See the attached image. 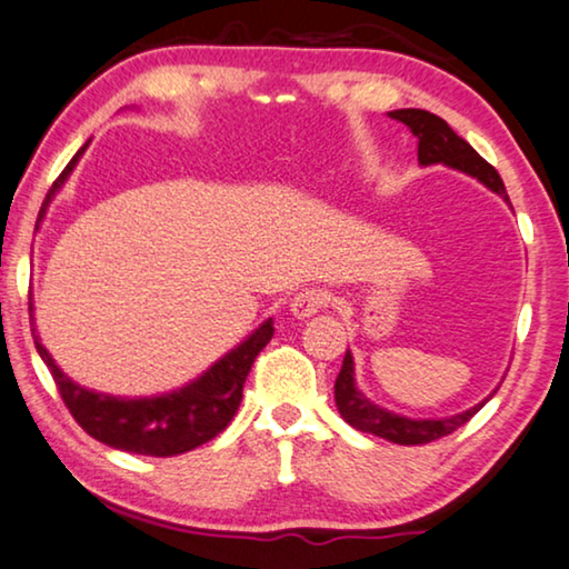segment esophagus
I'll use <instances>...</instances> for the list:
<instances>
[{"mask_svg": "<svg viewBox=\"0 0 569 569\" xmlns=\"http://www.w3.org/2000/svg\"><path fill=\"white\" fill-rule=\"evenodd\" d=\"M323 306H326L323 290H302L290 300V313L298 318V321H306V318H313Z\"/></svg>", "mask_w": 569, "mask_h": 569, "instance_id": "1", "label": "esophagus"}]
</instances>
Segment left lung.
I'll use <instances>...</instances> for the list:
<instances>
[{"mask_svg":"<svg viewBox=\"0 0 569 569\" xmlns=\"http://www.w3.org/2000/svg\"><path fill=\"white\" fill-rule=\"evenodd\" d=\"M388 116L396 121H401L403 127H409L411 134L417 137L419 166L453 168L458 173L477 178V181L485 183L489 191H495L497 197H502L505 204H510L500 173H497V170L489 166V162L481 158V154L473 150L466 139L458 137L456 131L440 119V116L422 111V108H401V111H391ZM492 393H489L485 401L473 403L471 409H466L461 415H453V417L411 419V417L396 415L391 409L378 407L376 401H370L368 396L357 388L355 357L349 349L345 355V362H341L337 383H333V399H337V409L339 415L345 417L347 425H352L355 430L360 432L376 435V438L399 442V446H422V442L446 438V435L469 422V419L477 415L489 399H492Z\"/></svg>","mask_w":569,"mask_h":569,"instance_id":"8db88e82","label":"left lung"}]
</instances>
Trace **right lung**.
<instances>
[{
	"instance_id": "add662e5",
	"label": "right lung",
	"mask_w": 569,
	"mask_h": 569,
	"mask_svg": "<svg viewBox=\"0 0 569 569\" xmlns=\"http://www.w3.org/2000/svg\"><path fill=\"white\" fill-rule=\"evenodd\" d=\"M88 150L82 144L69 166L61 170V176L53 181V186L46 193L41 212H38L36 230L41 228L49 212L51 201L72 176L77 162ZM30 323H33V341L41 360L49 365L53 383L59 386L61 399H64L67 409L72 411L77 425L82 427L90 438H96L108 448L127 450V453L139 456H154L168 458L186 453L204 446L212 438H217L230 419L236 417L243 399V383L251 372V365L263 347L274 337V321L267 318L259 329L248 333L238 347H232L228 355L201 372L199 378L189 380V383L176 388V391L158 393V396H113L90 391L80 383H74L64 370L53 362L49 349L43 347L41 337H38L36 318H33V298H30Z\"/></svg>"
}]
</instances>
